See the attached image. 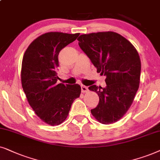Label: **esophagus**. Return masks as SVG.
<instances>
[{
    "label": "esophagus",
    "instance_id": "1",
    "mask_svg": "<svg viewBox=\"0 0 160 160\" xmlns=\"http://www.w3.org/2000/svg\"><path fill=\"white\" fill-rule=\"evenodd\" d=\"M81 91H82V93L87 92V91H88V87L86 86H82H82H81Z\"/></svg>",
    "mask_w": 160,
    "mask_h": 160
}]
</instances>
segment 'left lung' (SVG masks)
<instances>
[{
    "mask_svg": "<svg viewBox=\"0 0 160 160\" xmlns=\"http://www.w3.org/2000/svg\"><path fill=\"white\" fill-rule=\"evenodd\" d=\"M78 40L98 73L106 76L105 88L88 87L99 97L91 114L103 124L116 122L128 111L139 88V54L130 42L112 31L82 34Z\"/></svg>",
    "mask_w": 160,
    "mask_h": 160,
    "instance_id": "obj_1",
    "label": "left lung"
}]
</instances>
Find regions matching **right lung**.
Listing matches in <instances>:
<instances>
[{"label": "right lung", "mask_w": 160, "mask_h": 160, "mask_svg": "<svg viewBox=\"0 0 160 160\" xmlns=\"http://www.w3.org/2000/svg\"><path fill=\"white\" fill-rule=\"evenodd\" d=\"M80 33L49 32L31 42L24 53L21 82L28 102L42 121L59 125L67 118L74 100L80 97V85L57 83L58 54Z\"/></svg>", "instance_id": "right-lung-1"}]
</instances>
